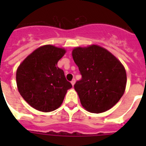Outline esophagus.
Wrapping results in <instances>:
<instances>
[{
  "label": "esophagus",
  "instance_id": "1",
  "mask_svg": "<svg viewBox=\"0 0 146 146\" xmlns=\"http://www.w3.org/2000/svg\"><path fill=\"white\" fill-rule=\"evenodd\" d=\"M75 82H76V80L75 79H73V80H72V81H71V84L73 85V86H74Z\"/></svg>",
  "mask_w": 146,
  "mask_h": 146
}]
</instances>
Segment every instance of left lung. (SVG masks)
Wrapping results in <instances>:
<instances>
[{"mask_svg":"<svg viewBox=\"0 0 146 146\" xmlns=\"http://www.w3.org/2000/svg\"><path fill=\"white\" fill-rule=\"evenodd\" d=\"M73 58L82 79L74 85L82 107L102 113L115 105L124 93L127 73L122 64L98 45L73 49Z\"/></svg>","mask_w":146,"mask_h":146,"instance_id":"8db88e82","label":"left lung"}]
</instances>
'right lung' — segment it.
Masks as SVG:
<instances>
[{
	"mask_svg": "<svg viewBox=\"0 0 146 146\" xmlns=\"http://www.w3.org/2000/svg\"><path fill=\"white\" fill-rule=\"evenodd\" d=\"M66 52L53 45L34 50L19 66L17 84L21 96L38 111L50 112L58 108L72 84L66 80L57 62Z\"/></svg>",
	"mask_w": 146,
	"mask_h": 146,
	"instance_id": "obj_1",
	"label": "right lung"
}]
</instances>
